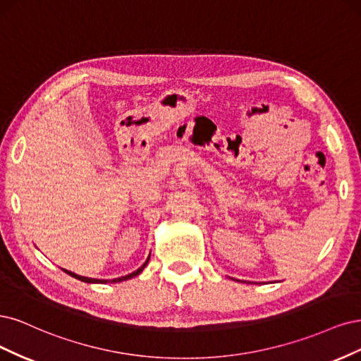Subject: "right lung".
<instances>
[{"label":"right lung","mask_w":361,"mask_h":361,"mask_svg":"<svg viewBox=\"0 0 361 361\" xmlns=\"http://www.w3.org/2000/svg\"><path fill=\"white\" fill-rule=\"evenodd\" d=\"M148 261H149V257L147 258V261L144 262V265L141 267V269H137L136 271H133V273H130V274H127V276H123V277H118V279H112V281H102V279L82 277V276H78V274H75V273H72V271H67V270H64V271H66L67 274H71L72 277L78 279V281H80V282H87V283H108V282H111V283H117V282H123V281H127V279H132V277L137 276L139 273H141V271L145 269V265L148 264Z\"/></svg>","instance_id":"1"}]
</instances>
